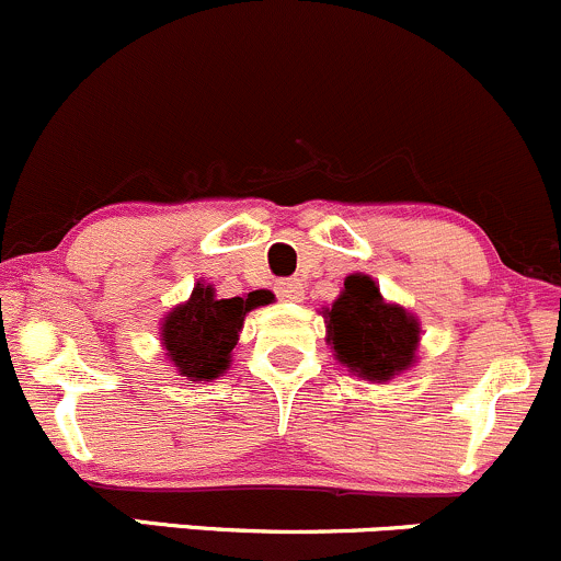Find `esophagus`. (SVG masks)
Listing matches in <instances>:
<instances>
[{
	"mask_svg": "<svg viewBox=\"0 0 561 561\" xmlns=\"http://www.w3.org/2000/svg\"><path fill=\"white\" fill-rule=\"evenodd\" d=\"M276 296L282 301H304V285L298 279H282L276 285Z\"/></svg>",
	"mask_w": 561,
	"mask_h": 561,
	"instance_id": "obj_1",
	"label": "esophagus"
}]
</instances>
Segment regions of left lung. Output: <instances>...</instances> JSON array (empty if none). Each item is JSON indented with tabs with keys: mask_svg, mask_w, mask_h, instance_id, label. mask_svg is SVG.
I'll return each instance as SVG.
<instances>
[{
	"mask_svg": "<svg viewBox=\"0 0 561 561\" xmlns=\"http://www.w3.org/2000/svg\"><path fill=\"white\" fill-rule=\"evenodd\" d=\"M325 320L336 358L366 380L386 382L415 358L417 322L401 307L382 301L369 276H347L342 296L325 309Z\"/></svg>",
	"mask_w": 561,
	"mask_h": 561,
	"instance_id": "left-lung-1",
	"label": "left lung"
}]
</instances>
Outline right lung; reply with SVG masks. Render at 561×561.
I'll return each instance as SVG.
<instances>
[{"label": "right lung", "mask_w": 561, "mask_h": 561, "mask_svg": "<svg viewBox=\"0 0 561 561\" xmlns=\"http://www.w3.org/2000/svg\"><path fill=\"white\" fill-rule=\"evenodd\" d=\"M271 301V293L254 290L247 298H217L211 285H197L192 298L175 307L162 325V344L179 371L190 380H214L230 364L249 309Z\"/></svg>", "instance_id": "add662e5"}]
</instances>
